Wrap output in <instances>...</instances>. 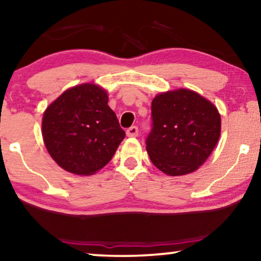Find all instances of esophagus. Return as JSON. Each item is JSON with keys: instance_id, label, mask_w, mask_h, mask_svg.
<instances>
[{"instance_id": "obj_1", "label": "esophagus", "mask_w": 261, "mask_h": 261, "mask_svg": "<svg viewBox=\"0 0 261 261\" xmlns=\"http://www.w3.org/2000/svg\"><path fill=\"white\" fill-rule=\"evenodd\" d=\"M126 135L127 137H136L138 136V127L137 126H131L126 130Z\"/></svg>"}]
</instances>
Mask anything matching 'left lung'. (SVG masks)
Returning a JSON list of instances; mask_svg holds the SVG:
<instances>
[{"label":"left lung","instance_id":"left-lung-1","mask_svg":"<svg viewBox=\"0 0 261 261\" xmlns=\"http://www.w3.org/2000/svg\"><path fill=\"white\" fill-rule=\"evenodd\" d=\"M152 129L146 138L151 162L169 176L203 165L220 137V115L199 93L178 89L159 93L151 104Z\"/></svg>","mask_w":261,"mask_h":261}]
</instances>
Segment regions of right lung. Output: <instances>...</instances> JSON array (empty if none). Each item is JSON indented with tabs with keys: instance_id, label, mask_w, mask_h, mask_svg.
<instances>
[{
	"instance_id": "obj_1",
	"label": "right lung",
	"mask_w": 261,
	"mask_h": 261,
	"mask_svg": "<svg viewBox=\"0 0 261 261\" xmlns=\"http://www.w3.org/2000/svg\"><path fill=\"white\" fill-rule=\"evenodd\" d=\"M42 135L54 161L82 176L104 168L125 137L107 91L92 83L68 89L46 108Z\"/></svg>"
}]
</instances>
